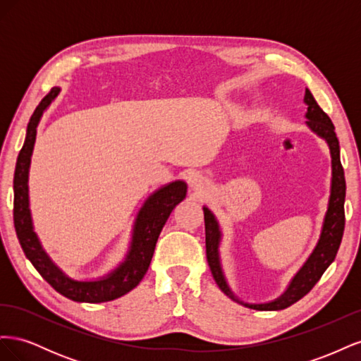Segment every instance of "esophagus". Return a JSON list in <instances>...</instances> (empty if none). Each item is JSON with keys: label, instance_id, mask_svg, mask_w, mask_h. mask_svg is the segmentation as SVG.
<instances>
[{"label": "esophagus", "instance_id": "esophagus-1", "mask_svg": "<svg viewBox=\"0 0 361 361\" xmlns=\"http://www.w3.org/2000/svg\"><path fill=\"white\" fill-rule=\"evenodd\" d=\"M192 188L195 190V191H203L204 188H206V183H204V180H203V178H194L192 179Z\"/></svg>", "mask_w": 361, "mask_h": 361}]
</instances>
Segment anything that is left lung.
Segmentation results:
<instances>
[{
  "label": "left lung",
  "mask_w": 361,
  "mask_h": 361,
  "mask_svg": "<svg viewBox=\"0 0 361 361\" xmlns=\"http://www.w3.org/2000/svg\"><path fill=\"white\" fill-rule=\"evenodd\" d=\"M304 102L307 104V113L305 117L309 120L305 123L313 130V133L322 137L330 146L331 152V166H333V179H331V195L329 203V211H326L322 233L318 245L309 260L305 262L304 267L300 272L295 276L290 281L286 292L281 295L280 298L265 302V304H248L239 301L233 292L228 288L227 281L223 276V271L220 267V255H218V245H220L221 232L218 223L215 220L214 214L203 207L204 212V232H206V257L207 264H209L211 272L214 280L216 281L218 288H220L228 298H232L236 302L244 304L248 309L255 310H283L289 307L293 302L301 300L304 295H307L316 283L319 281L325 269L330 267L334 260L337 250L341 247L342 236L345 231V192H346V183H345V173L341 162V149H338V140L334 133V125L331 118L329 117L322 108L314 101L313 94L309 89H305Z\"/></svg>",
  "instance_id": "obj_1"
}]
</instances>
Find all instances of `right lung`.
Returning <instances> with one entry per match:
<instances>
[{
	"instance_id": "1",
	"label": "right lung",
	"mask_w": 361,
	"mask_h": 361,
	"mask_svg": "<svg viewBox=\"0 0 361 361\" xmlns=\"http://www.w3.org/2000/svg\"><path fill=\"white\" fill-rule=\"evenodd\" d=\"M59 93V87H52L51 92L37 105L27 126L25 143L18 155L13 178L15 231L27 259L63 297L78 302L111 301L133 290L145 277L164 224L176 204L187 195V183L182 180L171 182L146 200L137 216L129 253L123 264L116 268L111 274L96 281H76L69 279L57 265L52 264V260L42 250L36 233L32 232L28 207V169L36 141V129L43 111L56 99Z\"/></svg>"
}]
</instances>
